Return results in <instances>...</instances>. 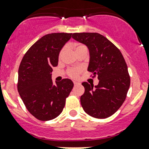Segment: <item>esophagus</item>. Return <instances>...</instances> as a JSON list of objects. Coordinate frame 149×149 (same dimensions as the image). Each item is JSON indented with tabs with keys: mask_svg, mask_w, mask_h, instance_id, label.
<instances>
[{
	"mask_svg": "<svg viewBox=\"0 0 149 149\" xmlns=\"http://www.w3.org/2000/svg\"><path fill=\"white\" fill-rule=\"evenodd\" d=\"M73 84H74V85H77V84H79V83L77 82V81H73Z\"/></svg>",
	"mask_w": 149,
	"mask_h": 149,
	"instance_id": "esophagus-1",
	"label": "esophagus"
}]
</instances>
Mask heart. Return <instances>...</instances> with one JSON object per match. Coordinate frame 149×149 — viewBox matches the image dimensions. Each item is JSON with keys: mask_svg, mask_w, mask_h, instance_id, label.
<instances>
[{"mask_svg": "<svg viewBox=\"0 0 149 149\" xmlns=\"http://www.w3.org/2000/svg\"><path fill=\"white\" fill-rule=\"evenodd\" d=\"M83 49H87L86 46H84V45H76V47H75V51H76H76H80V50H83ZM65 48H64L63 49L60 51V53H59V59H61L62 56H63L64 52H65ZM80 71H81V68H70V69L68 70V75H69L70 77L75 78V77H77L78 75H79V73H80Z\"/></svg>", "mask_w": 149, "mask_h": 149, "instance_id": "heart-1", "label": "heart"}]
</instances>
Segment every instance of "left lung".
Listing matches in <instances>:
<instances>
[{
    "mask_svg": "<svg viewBox=\"0 0 149 149\" xmlns=\"http://www.w3.org/2000/svg\"><path fill=\"white\" fill-rule=\"evenodd\" d=\"M73 39L88 48L87 70L98 76V85L83 82L81 107L96 118H107L121 107L130 86L128 68L120 50L98 33H74Z\"/></svg>",
    "mask_w": 149,
    "mask_h": 149,
    "instance_id": "8db88e82",
    "label": "left lung"
}]
</instances>
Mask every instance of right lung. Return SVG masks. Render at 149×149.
Wrapping results in <instances>:
<instances>
[{"instance_id":"right-lung-1","label":"right lung","mask_w":149,"mask_h":149,"mask_svg":"<svg viewBox=\"0 0 149 149\" xmlns=\"http://www.w3.org/2000/svg\"><path fill=\"white\" fill-rule=\"evenodd\" d=\"M72 34L52 33L43 36L23 56L18 70L17 90L29 112L42 121L54 119L63 110L65 100L73 87L64 79L54 84L52 68Z\"/></svg>"}]
</instances>
